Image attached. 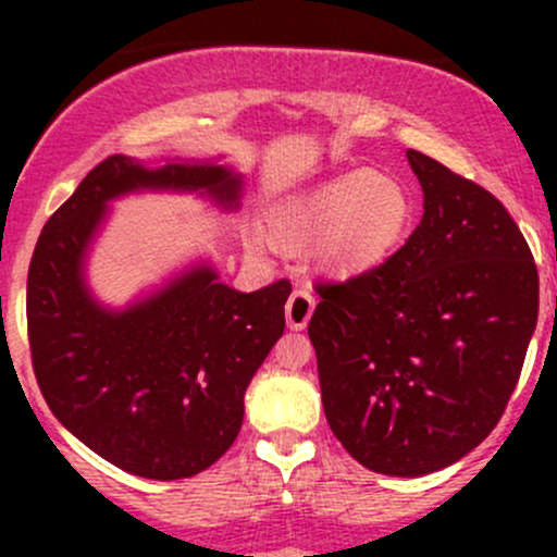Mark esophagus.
<instances>
[{
    "instance_id": "esophagus-1",
    "label": "esophagus",
    "mask_w": 557,
    "mask_h": 557,
    "mask_svg": "<svg viewBox=\"0 0 557 557\" xmlns=\"http://www.w3.org/2000/svg\"><path fill=\"white\" fill-rule=\"evenodd\" d=\"M314 306H317V300H314V296H311L309 287H296V290L290 293V298H287V304H285L287 327L304 330L306 324H309L311 314H314Z\"/></svg>"
}]
</instances>
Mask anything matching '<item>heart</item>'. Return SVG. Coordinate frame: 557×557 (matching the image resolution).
<instances>
[{"instance_id": "b5f03b06", "label": "heart", "mask_w": 557, "mask_h": 557, "mask_svg": "<svg viewBox=\"0 0 557 557\" xmlns=\"http://www.w3.org/2000/svg\"><path fill=\"white\" fill-rule=\"evenodd\" d=\"M411 222L413 198L400 177L354 170L274 209L270 235L283 251L311 248L319 270L332 277H356L393 257ZM246 251L264 257L270 243L248 235Z\"/></svg>"}]
</instances>
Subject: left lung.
<instances>
[{
  "label": "left lung",
  "instance_id": "1",
  "mask_svg": "<svg viewBox=\"0 0 557 557\" xmlns=\"http://www.w3.org/2000/svg\"><path fill=\"white\" fill-rule=\"evenodd\" d=\"M424 216L385 264L319 283L309 322L324 417L387 476L461 461L500 421L540 311V274L508 209L406 151Z\"/></svg>",
  "mask_w": 557,
  "mask_h": 557
}]
</instances>
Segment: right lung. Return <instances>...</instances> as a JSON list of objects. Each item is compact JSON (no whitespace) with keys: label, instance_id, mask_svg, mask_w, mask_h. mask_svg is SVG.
Masks as SVG:
<instances>
[{"label":"right lung","instance_id":"1","mask_svg":"<svg viewBox=\"0 0 557 557\" xmlns=\"http://www.w3.org/2000/svg\"><path fill=\"white\" fill-rule=\"evenodd\" d=\"M240 175L220 164L107 157L49 216L28 270V343L44 400L83 445L144 479L194 476L238 437L243 395L285 330L290 283L240 293L212 267L110 311L83 277L107 201L133 190H201L238 209Z\"/></svg>","mask_w":557,"mask_h":557}]
</instances>
